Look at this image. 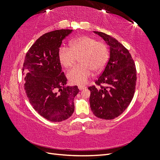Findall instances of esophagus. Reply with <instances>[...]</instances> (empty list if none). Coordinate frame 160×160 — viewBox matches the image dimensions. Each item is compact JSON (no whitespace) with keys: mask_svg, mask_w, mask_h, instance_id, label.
I'll list each match as a JSON object with an SVG mask.
<instances>
[{"mask_svg":"<svg viewBox=\"0 0 160 160\" xmlns=\"http://www.w3.org/2000/svg\"><path fill=\"white\" fill-rule=\"evenodd\" d=\"M78 88H79V89L80 91H81V90H83V89H85L86 87L84 86V85H79V86H78Z\"/></svg>","mask_w":160,"mask_h":160,"instance_id":"34e87169","label":"esophagus"}]
</instances>
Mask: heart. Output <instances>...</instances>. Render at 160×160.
I'll return each mask as SVG.
<instances>
[{
  "instance_id": "b5f03b06",
  "label": "heart",
  "mask_w": 160,
  "mask_h": 160,
  "mask_svg": "<svg viewBox=\"0 0 160 160\" xmlns=\"http://www.w3.org/2000/svg\"><path fill=\"white\" fill-rule=\"evenodd\" d=\"M79 57L81 63L75 66L67 73L71 84L82 85L87 83L93 71L99 72L107 64L109 49L103 41H97L89 36H81L70 42V47L61 46L59 59L62 65L70 68Z\"/></svg>"
}]
</instances>
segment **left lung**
<instances>
[{"label":"left lung","mask_w":160,"mask_h":160,"mask_svg":"<svg viewBox=\"0 0 160 160\" xmlns=\"http://www.w3.org/2000/svg\"><path fill=\"white\" fill-rule=\"evenodd\" d=\"M110 47V57L102 73L91 91L90 107L99 118L113 119L126 109L136 85L137 71L129 51L115 38L94 31Z\"/></svg>","instance_id":"left-lung-1"}]
</instances>
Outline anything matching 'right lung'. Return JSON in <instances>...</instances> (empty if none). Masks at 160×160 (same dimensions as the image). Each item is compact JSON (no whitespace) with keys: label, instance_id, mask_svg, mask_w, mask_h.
I'll return each instance as SVG.
<instances>
[{"label":"right lung","instance_id":"add662e5","mask_svg":"<svg viewBox=\"0 0 160 160\" xmlns=\"http://www.w3.org/2000/svg\"><path fill=\"white\" fill-rule=\"evenodd\" d=\"M70 29L56 30L41 36L27 52L22 67L25 90L37 112L52 122L68 119L75 109L77 86H67L62 72L59 49Z\"/></svg>","mask_w":160,"mask_h":160}]
</instances>
